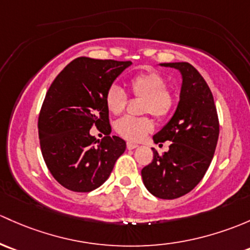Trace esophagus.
<instances>
[{
  "mask_svg": "<svg viewBox=\"0 0 250 250\" xmlns=\"http://www.w3.org/2000/svg\"><path fill=\"white\" fill-rule=\"evenodd\" d=\"M138 147V145L136 144H133V143H127V148L128 149H134Z\"/></svg>",
  "mask_w": 250,
  "mask_h": 250,
  "instance_id": "obj_1",
  "label": "esophagus"
}]
</instances>
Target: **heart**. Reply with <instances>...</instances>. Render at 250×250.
<instances>
[{
    "label": "heart",
    "mask_w": 250,
    "mask_h": 250,
    "mask_svg": "<svg viewBox=\"0 0 250 250\" xmlns=\"http://www.w3.org/2000/svg\"><path fill=\"white\" fill-rule=\"evenodd\" d=\"M130 91L134 97L144 98L141 111L152 114L158 118L169 116L175 106V97L167 88V80L162 74L154 70H146L130 78ZM105 104L111 114L118 115L127 105V96L122 88L114 85L105 96ZM115 129L122 138L129 141H140L153 129V122L148 117L125 116L118 120Z\"/></svg>",
    "instance_id": "obj_1"
}]
</instances>
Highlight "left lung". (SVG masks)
<instances>
[{"label": "left lung", "mask_w": 250, "mask_h": 250, "mask_svg": "<svg viewBox=\"0 0 250 250\" xmlns=\"http://www.w3.org/2000/svg\"><path fill=\"white\" fill-rule=\"evenodd\" d=\"M181 73L180 101L169 122L153 136L156 144L171 141L169 151L141 170L144 185L159 199L186 195L202 180L211 164L219 136L213 96L200 73L187 62L160 63Z\"/></svg>", "instance_id": "obj_1"}]
</instances>
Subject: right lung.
Masks as SVG:
<instances>
[{
    "instance_id": "add662e5",
    "label": "right lung",
    "mask_w": 250,
    "mask_h": 250,
    "mask_svg": "<svg viewBox=\"0 0 250 250\" xmlns=\"http://www.w3.org/2000/svg\"><path fill=\"white\" fill-rule=\"evenodd\" d=\"M130 61L79 57L52 81L38 118L44 162L64 188L87 193L109 178L125 141L90 134L93 125L110 130L106 92ZM110 134V133H109Z\"/></svg>"
}]
</instances>
